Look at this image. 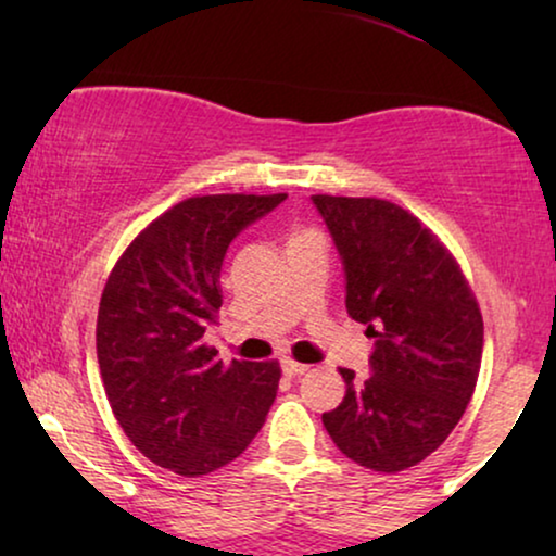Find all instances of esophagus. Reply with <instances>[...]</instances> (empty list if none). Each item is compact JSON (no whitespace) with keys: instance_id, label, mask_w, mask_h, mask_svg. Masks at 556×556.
<instances>
[{"instance_id":"1","label":"esophagus","mask_w":556,"mask_h":556,"mask_svg":"<svg viewBox=\"0 0 556 556\" xmlns=\"http://www.w3.org/2000/svg\"><path fill=\"white\" fill-rule=\"evenodd\" d=\"M306 371H308L306 364L293 362V359H283V375L286 377H301V375H306Z\"/></svg>"}]
</instances>
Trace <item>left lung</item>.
Wrapping results in <instances>:
<instances>
[{"label":"left lung","instance_id":"left-lung-1","mask_svg":"<svg viewBox=\"0 0 556 556\" xmlns=\"http://www.w3.org/2000/svg\"><path fill=\"white\" fill-rule=\"evenodd\" d=\"M346 278V311L375 339L371 377L341 369L346 394L324 428L346 458L379 473L438 451L473 397L483 318L458 263L397 204L314 194Z\"/></svg>","mask_w":556,"mask_h":556}]
</instances>
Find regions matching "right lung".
I'll use <instances>...</instances> for the list:
<instances>
[{
	"label": "right lung",
	"mask_w": 556,
	"mask_h": 556,
	"mask_svg": "<svg viewBox=\"0 0 556 556\" xmlns=\"http://www.w3.org/2000/svg\"><path fill=\"white\" fill-rule=\"evenodd\" d=\"M283 200L189 197L126 248L103 288L96 352L113 415L151 463L179 476L238 458L276 400L278 362L225 367L202 337L223 306L227 248Z\"/></svg>",
	"instance_id": "1"
}]
</instances>
